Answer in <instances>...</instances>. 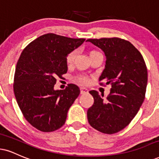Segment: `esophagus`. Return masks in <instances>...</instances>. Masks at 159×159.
<instances>
[{
  "label": "esophagus",
  "mask_w": 159,
  "mask_h": 159,
  "mask_svg": "<svg viewBox=\"0 0 159 159\" xmlns=\"http://www.w3.org/2000/svg\"><path fill=\"white\" fill-rule=\"evenodd\" d=\"M88 89H87V88L85 87H81V94H87V93H88Z\"/></svg>",
  "instance_id": "obj_1"
}]
</instances>
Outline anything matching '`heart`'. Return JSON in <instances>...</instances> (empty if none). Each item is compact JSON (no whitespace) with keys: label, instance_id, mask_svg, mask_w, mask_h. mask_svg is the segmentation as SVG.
<instances>
[{"label":"heart","instance_id":"b5f03b06","mask_svg":"<svg viewBox=\"0 0 159 159\" xmlns=\"http://www.w3.org/2000/svg\"><path fill=\"white\" fill-rule=\"evenodd\" d=\"M93 52H92L91 53H93ZM77 54H78V52H77V50H75V49L70 52L67 55H66V63H67L68 64H72V63L74 62L76 56H77ZM78 81L83 84H86L88 81V79L87 77H85V76H80V77H78Z\"/></svg>","mask_w":159,"mask_h":159}]
</instances>
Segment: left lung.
I'll list each match as a JSON object with an SVG mask.
<instances>
[{
	"label": "left lung",
	"instance_id": "1",
	"mask_svg": "<svg viewBox=\"0 0 159 159\" xmlns=\"http://www.w3.org/2000/svg\"><path fill=\"white\" fill-rule=\"evenodd\" d=\"M104 52L106 64L99 81L111 84L104 99L95 90L94 104L87 110L88 121L107 134L121 131L136 116L145 98L147 70L142 55L130 42L118 38L88 39Z\"/></svg>",
	"mask_w": 159,
	"mask_h": 159
}]
</instances>
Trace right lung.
Here are the masks:
<instances>
[{
  "instance_id": "add662e5",
  "label": "right lung",
  "mask_w": 159,
  "mask_h": 159,
  "mask_svg": "<svg viewBox=\"0 0 159 159\" xmlns=\"http://www.w3.org/2000/svg\"><path fill=\"white\" fill-rule=\"evenodd\" d=\"M84 41L48 33L23 50L15 68L14 93L24 118L38 130L55 131L66 121L80 89L69 84L55 90L54 86L56 78L67 72L66 55Z\"/></svg>"
}]
</instances>
